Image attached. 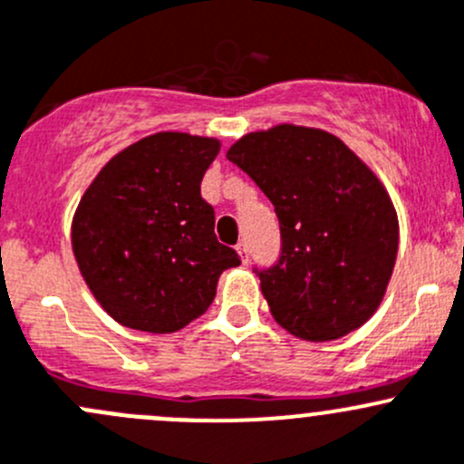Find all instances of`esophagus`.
<instances>
[{
    "mask_svg": "<svg viewBox=\"0 0 464 464\" xmlns=\"http://www.w3.org/2000/svg\"><path fill=\"white\" fill-rule=\"evenodd\" d=\"M237 252H238V255H241L243 264H247V261H250V255H247V246L243 241L237 246Z\"/></svg>",
    "mask_w": 464,
    "mask_h": 464,
    "instance_id": "esophagus-1",
    "label": "esophagus"
}]
</instances>
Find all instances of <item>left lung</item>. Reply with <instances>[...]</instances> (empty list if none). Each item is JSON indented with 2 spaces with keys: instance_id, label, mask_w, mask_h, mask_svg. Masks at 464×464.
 <instances>
[{
  "instance_id": "left-lung-1",
  "label": "left lung",
  "mask_w": 464,
  "mask_h": 464,
  "mask_svg": "<svg viewBox=\"0 0 464 464\" xmlns=\"http://www.w3.org/2000/svg\"><path fill=\"white\" fill-rule=\"evenodd\" d=\"M275 205L279 261L256 270L290 335L333 342L369 322L398 256V214L377 176L337 136L276 125L227 150Z\"/></svg>"
}]
</instances>
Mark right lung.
<instances>
[{"instance_id":"obj_1","label":"right lung","mask_w":464,"mask_h":464,"mask_svg":"<svg viewBox=\"0 0 464 464\" xmlns=\"http://www.w3.org/2000/svg\"><path fill=\"white\" fill-rule=\"evenodd\" d=\"M217 138L160 131L100 169L75 209L71 243L98 304L122 326L176 333L200 317L218 276L241 264L214 234L200 180Z\"/></svg>"}]
</instances>
